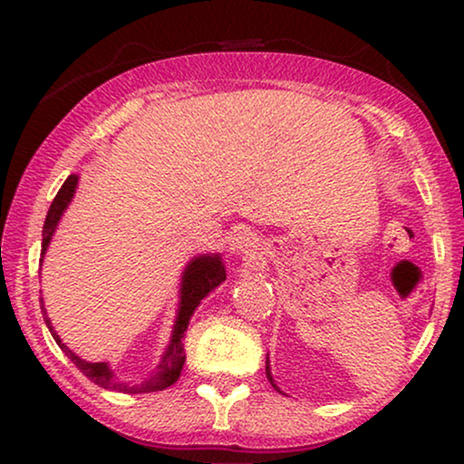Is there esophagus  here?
Listing matches in <instances>:
<instances>
[{"label": "esophagus", "mask_w": 464, "mask_h": 464, "mask_svg": "<svg viewBox=\"0 0 464 464\" xmlns=\"http://www.w3.org/2000/svg\"><path fill=\"white\" fill-rule=\"evenodd\" d=\"M230 251L237 253V256L245 259H253L259 253V243L257 237L251 230H238L230 237Z\"/></svg>", "instance_id": "esophagus-1"}]
</instances>
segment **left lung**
I'll use <instances>...</instances> for the list:
<instances>
[{"mask_svg": "<svg viewBox=\"0 0 464 464\" xmlns=\"http://www.w3.org/2000/svg\"><path fill=\"white\" fill-rule=\"evenodd\" d=\"M266 376H268V380H270V384H272V386H275V389L278 391V386L275 384V380H272V373H270V363H268V357H266ZM278 392H281V391H278Z\"/></svg>", "mask_w": 464, "mask_h": 464, "instance_id": "obj_1", "label": "left lung"}]
</instances>
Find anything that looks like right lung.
<instances>
[{
	"label": "right lung",
	"instance_id": "1",
	"mask_svg": "<svg viewBox=\"0 0 464 464\" xmlns=\"http://www.w3.org/2000/svg\"><path fill=\"white\" fill-rule=\"evenodd\" d=\"M75 186H78V177L69 175L65 183H63L59 194L54 196L53 205L48 208L46 221H44V230H42V256L46 251V246L53 238V232L56 224H59L63 211H65L69 202L73 198ZM226 281V270L224 264H221L219 256H200L196 257L194 262H189V266L183 272V285H181V302H179V313H177V321L173 327V338H170V344L164 353V357L158 365V370L151 373L148 380H143L141 384H126L120 382V380L113 378V372L110 370L107 363H88V361H82L78 354H73L69 348L63 344L59 335L54 334L53 325H50V319L46 316V308L42 304V313H44V321L53 334V338L56 340V344L61 346V351L67 354L69 359L73 361L75 367L84 373V376L91 380V382L99 384L101 389H110V391H120V392H154V391H162L170 386L173 382L179 380L181 367L186 363V353H183V334H186L189 316L194 314V310L198 308V304L205 300L208 295V291H213L218 285Z\"/></svg>",
	"mask_w": 464,
	"mask_h": 464
}]
</instances>
